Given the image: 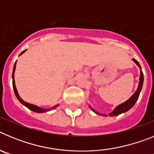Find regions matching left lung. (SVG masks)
<instances>
[{
    "mask_svg": "<svg viewBox=\"0 0 154 154\" xmlns=\"http://www.w3.org/2000/svg\"><path fill=\"white\" fill-rule=\"evenodd\" d=\"M133 61L137 64V65L138 66L140 69V82H139V85H138V88H137V91H136L134 93H133V96L130 98L129 99H127L126 102L124 103H121L120 105L117 106L116 107L115 109H113L112 112H111L110 113H109V116H118L121 113H123V112H127L128 110H130L132 107L135 105V103H137V99H138L139 96H140V93L141 92V89H142L143 87V73L142 72V69H141V66L139 64V62L136 60L135 58H133ZM89 108L93 111L95 113L98 114V115H102L103 116H107L106 114H100L99 112H96V110L93 109L92 107L89 106Z\"/></svg>",
    "mask_w": 154,
    "mask_h": 154,
    "instance_id": "obj_1",
    "label": "left lung"
}]
</instances>
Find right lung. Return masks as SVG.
I'll return each instance as SVG.
<instances>
[{
	"label": "right lung",
	"mask_w": 154,
	"mask_h": 154,
	"mask_svg": "<svg viewBox=\"0 0 154 154\" xmlns=\"http://www.w3.org/2000/svg\"><path fill=\"white\" fill-rule=\"evenodd\" d=\"M26 50H24V51H23L22 52H21V54H20V55H21L23 54V53L25 52V51H26ZM16 63H17V61H16L15 63H14V68H13V72H12V82H13V89H14V91L15 96H16V97H17V99H18V101L20 102V103H21V104L24 105V106H26L27 108H28V109H31V111H33V112H38V113L48 112V111H50V110H52V109H54L56 108V107L58 106V104L56 105V106H53V107H51V108H49V109L41 108V107L38 106H35V105L31 104V103H27V102H24V100H23V99H21V97H20V96H19V95H18V92H17V89H16L15 82H14V72H15V69H16Z\"/></svg>",
	"instance_id": "right-lung-1"
}]
</instances>
